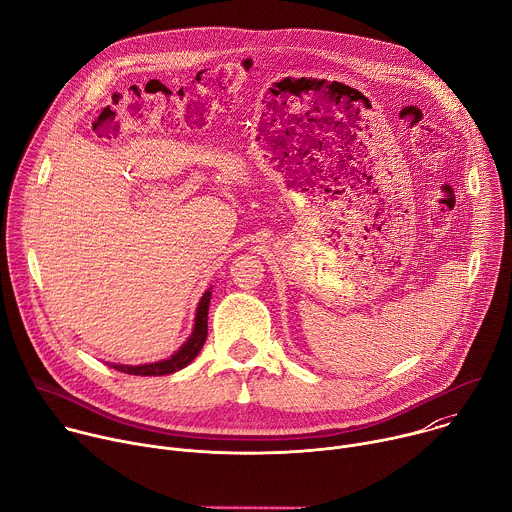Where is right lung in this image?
I'll use <instances>...</instances> for the list:
<instances>
[{
	"label": "right lung",
	"mask_w": 512,
	"mask_h": 512,
	"mask_svg": "<svg viewBox=\"0 0 512 512\" xmlns=\"http://www.w3.org/2000/svg\"><path fill=\"white\" fill-rule=\"evenodd\" d=\"M208 306H210V291H206L198 304L192 336L172 358L162 360V362H152V364H139V367H127V364H111V367L125 375H137V377H164V375L184 369L186 364H190L196 358V354L204 346V340L208 334Z\"/></svg>",
	"instance_id": "1"
}]
</instances>
